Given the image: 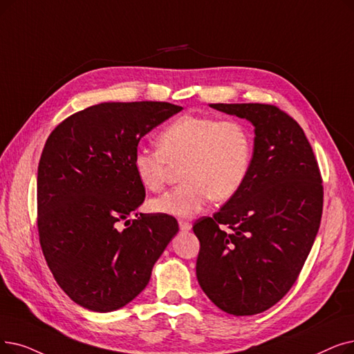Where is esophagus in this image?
<instances>
[{"label":"esophagus","mask_w":354,"mask_h":354,"mask_svg":"<svg viewBox=\"0 0 354 354\" xmlns=\"http://www.w3.org/2000/svg\"><path fill=\"white\" fill-rule=\"evenodd\" d=\"M179 228L182 230V232H189V230L192 228V224L185 220H179Z\"/></svg>","instance_id":"1"}]
</instances>
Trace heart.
<instances>
[{
  "label": "heart",
  "mask_w": 354,
  "mask_h": 354,
  "mask_svg": "<svg viewBox=\"0 0 354 354\" xmlns=\"http://www.w3.org/2000/svg\"><path fill=\"white\" fill-rule=\"evenodd\" d=\"M159 147H139L133 155L134 174L153 192L165 188L172 166L180 165L185 180L151 201L153 211L189 218L212 198L227 201L249 176L254 140L252 130L239 120L187 114L159 134Z\"/></svg>",
  "instance_id": "1"
}]
</instances>
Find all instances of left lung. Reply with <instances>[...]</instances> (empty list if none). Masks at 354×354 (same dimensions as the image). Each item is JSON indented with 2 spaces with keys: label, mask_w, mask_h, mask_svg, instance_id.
<instances>
[{
  "label": "left lung",
  "mask_w": 354,
  "mask_h": 354,
  "mask_svg": "<svg viewBox=\"0 0 354 354\" xmlns=\"http://www.w3.org/2000/svg\"><path fill=\"white\" fill-rule=\"evenodd\" d=\"M209 106L250 121L254 150L241 189L192 227L201 244L196 278L224 313L254 315L295 283L319 228L322 180L304 130L278 106Z\"/></svg>",
  "instance_id": "1"
}]
</instances>
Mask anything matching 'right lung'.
<instances>
[{"instance_id":"obj_1","label":"right lung","mask_w":354,"mask_h":354,"mask_svg":"<svg viewBox=\"0 0 354 354\" xmlns=\"http://www.w3.org/2000/svg\"><path fill=\"white\" fill-rule=\"evenodd\" d=\"M180 110L101 102L68 117L46 140L37 169L40 245L57 285L86 310L111 313L133 301L179 232L167 214L129 217L146 195L133 169L137 145Z\"/></svg>"}]
</instances>
